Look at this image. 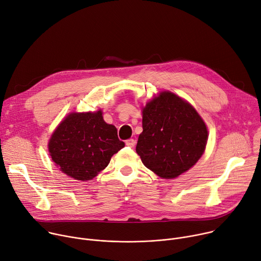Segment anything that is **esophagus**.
<instances>
[{"mask_svg": "<svg viewBox=\"0 0 261 261\" xmlns=\"http://www.w3.org/2000/svg\"><path fill=\"white\" fill-rule=\"evenodd\" d=\"M135 143H136V141L133 138H129V139L126 140V145L129 146V147H134Z\"/></svg>", "mask_w": 261, "mask_h": 261, "instance_id": "esophagus-1", "label": "esophagus"}]
</instances>
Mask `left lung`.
<instances>
[{
  "label": "left lung",
  "instance_id": "obj_1",
  "mask_svg": "<svg viewBox=\"0 0 261 261\" xmlns=\"http://www.w3.org/2000/svg\"><path fill=\"white\" fill-rule=\"evenodd\" d=\"M207 130L197 111L170 92L148 102L136 153L145 167L163 178L191 168L204 152Z\"/></svg>",
  "mask_w": 261,
  "mask_h": 261
}]
</instances>
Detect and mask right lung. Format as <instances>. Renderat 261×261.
<instances>
[{"label": "right lung", "mask_w": 261, "mask_h": 261, "mask_svg": "<svg viewBox=\"0 0 261 261\" xmlns=\"http://www.w3.org/2000/svg\"><path fill=\"white\" fill-rule=\"evenodd\" d=\"M125 146L117 128L104 122L98 113L71 114L53 134L48 150L53 161L67 175L80 179L94 178L110 158Z\"/></svg>", "instance_id": "1"}]
</instances>
